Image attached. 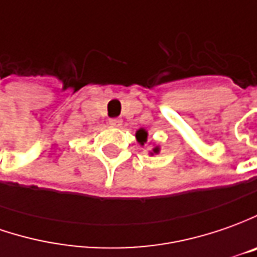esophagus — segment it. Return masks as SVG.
Returning <instances> with one entry per match:
<instances>
[{
	"label": "esophagus",
	"instance_id": "1",
	"mask_svg": "<svg viewBox=\"0 0 257 257\" xmlns=\"http://www.w3.org/2000/svg\"><path fill=\"white\" fill-rule=\"evenodd\" d=\"M109 123H111L112 126H120L122 125V119H119V118H111Z\"/></svg>",
	"mask_w": 257,
	"mask_h": 257
}]
</instances>
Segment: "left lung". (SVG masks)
Wrapping results in <instances>:
<instances>
[{
    "mask_svg": "<svg viewBox=\"0 0 257 257\" xmlns=\"http://www.w3.org/2000/svg\"><path fill=\"white\" fill-rule=\"evenodd\" d=\"M137 138H138V141H139V144H142V145H144V144L146 142L148 134H146L144 129H139V131L137 132ZM154 152H155V154H158V152H159V148H155V149H154Z\"/></svg>",
    "mask_w": 257,
    "mask_h": 257,
    "instance_id": "1",
    "label": "left lung"
}]
</instances>
